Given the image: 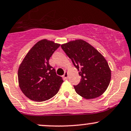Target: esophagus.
Listing matches in <instances>:
<instances>
[{"mask_svg": "<svg viewBox=\"0 0 131 131\" xmlns=\"http://www.w3.org/2000/svg\"><path fill=\"white\" fill-rule=\"evenodd\" d=\"M63 78L64 79H68V74L67 72H66V71L64 72V74L63 75Z\"/></svg>", "mask_w": 131, "mask_h": 131, "instance_id": "obj_1", "label": "esophagus"}]
</instances>
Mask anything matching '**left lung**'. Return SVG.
Returning <instances> with one entry per match:
<instances>
[{
	"instance_id": "left-lung-1",
	"label": "left lung",
	"mask_w": 131,
	"mask_h": 131,
	"mask_svg": "<svg viewBox=\"0 0 131 131\" xmlns=\"http://www.w3.org/2000/svg\"><path fill=\"white\" fill-rule=\"evenodd\" d=\"M61 47L81 77L78 85H74L77 93L88 100L103 94L111 79V69L105 58L82 40L70 41Z\"/></svg>"
}]
</instances>
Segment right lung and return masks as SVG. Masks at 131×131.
Returning a JSON list of instances; mask_svg holds the SVG:
<instances>
[{
	"instance_id": "right-lung-1",
	"label": "right lung",
	"mask_w": 131,
	"mask_h": 131,
	"mask_svg": "<svg viewBox=\"0 0 131 131\" xmlns=\"http://www.w3.org/2000/svg\"><path fill=\"white\" fill-rule=\"evenodd\" d=\"M60 45L42 40L36 43L25 57L18 70L20 89L30 100L37 102L54 96L63 82L49 64L50 57Z\"/></svg>"
}]
</instances>
